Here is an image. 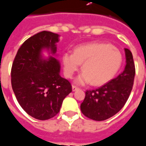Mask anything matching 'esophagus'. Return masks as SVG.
Here are the masks:
<instances>
[{
	"label": "esophagus",
	"mask_w": 146,
	"mask_h": 146,
	"mask_svg": "<svg viewBox=\"0 0 146 146\" xmlns=\"http://www.w3.org/2000/svg\"><path fill=\"white\" fill-rule=\"evenodd\" d=\"M72 90H73V92H76L77 90H79V88H78L77 87H76V86L73 85L72 86Z\"/></svg>",
	"instance_id": "obj_1"
}]
</instances>
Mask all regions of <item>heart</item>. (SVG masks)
Returning <instances> with one entry per match:
<instances>
[{
  "label": "heart",
  "mask_w": 146,
  "mask_h": 146,
  "mask_svg": "<svg viewBox=\"0 0 146 146\" xmlns=\"http://www.w3.org/2000/svg\"><path fill=\"white\" fill-rule=\"evenodd\" d=\"M122 54L115 47L105 43H91L77 46L73 53L65 52L62 61L65 75L71 78L82 64L83 72L75 80L83 85L104 84L113 79L122 65Z\"/></svg>",
  "instance_id": "b5f03b06"
}]
</instances>
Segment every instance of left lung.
<instances>
[{"label":"left lung","instance_id":"left-lung-1","mask_svg":"<svg viewBox=\"0 0 146 146\" xmlns=\"http://www.w3.org/2000/svg\"><path fill=\"white\" fill-rule=\"evenodd\" d=\"M126 66L116 78L99 88L87 91L80 105L82 113L90 119L102 121L114 116L127 101L134 84L135 67L131 51L124 48Z\"/></svg>","mask_w":146,"mask_h":146}]
</instances>
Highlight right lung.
Here are the masks:
<instances>
[{
	"label": "right lung",
	"mask_w": 146,
	"mask_h": 146,
	"mask_svg": "<svg viewBox=\"0 0 146 146\" xmlns=\"http://www.w3.org/2000/svg\"><path fill=\"white\" fill-rule=\"evenodd\" d=\"M59 35L42 31L22 44L11 67V87L18 102L30 116L51 119L60 111L64 98L72 92L70 83L60 76L56 55ZM47 50L44 58L42 52Z\"/></svg>",
	"instance_id": "obj_1"
}]
</instances>
